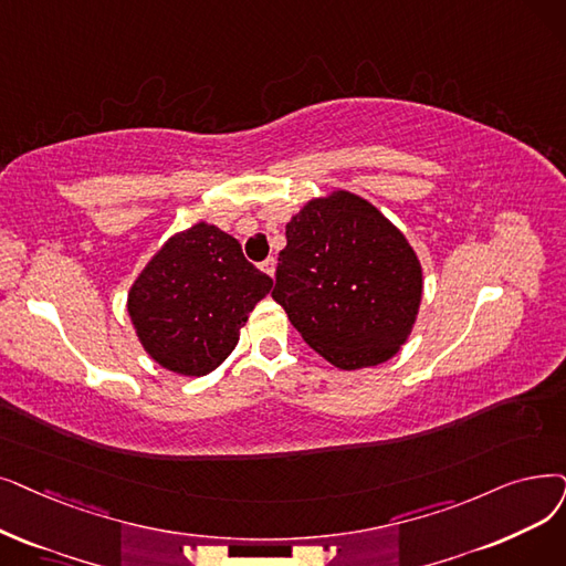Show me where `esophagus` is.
I'll list each match as a JSON object with an SVG mask.
<instances>
[{"instance_id":"esophagus-1","label":"esophagus","mask_w":566,"mask_h":566,"mask_svg":"<svg viewBox=\"0 0 566 566\" xmlns=\"http://www.w3.org/2000/svg\"><path fill=\"white\" fill-rule=\"evenodd\" d=\"M275 268H277V263H275V259L270 256V259H265L263 263H261V270L265 275H270V277H275Z\"/></svg>"}]
</instances>
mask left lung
<instances>
[{"instance_id":"1","label":"left lung","mask_w":566,"mask_h":566,"mask_svg":"<svg viewBox=\"0 0 566 566\" xmlns=\"http://www.w3.org/2000/svg\"><path fill=\"white\" fill-rule=\"evenodd\" d=\"M273 298L339 370L390 360L423 301V268L405 233L363 196L333 187L286 224Z\"/></svg>"}]
</instances>
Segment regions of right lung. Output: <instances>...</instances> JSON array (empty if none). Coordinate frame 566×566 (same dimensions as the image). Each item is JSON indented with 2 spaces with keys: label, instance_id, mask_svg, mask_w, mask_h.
Returning a JSON list of instances; mask_svg holds the SVG:
<instances>
[{
  "label": "right lung",
  "instance_id": "add662e5",
  "mask_svg": "<svg viewBox=\"0 0 566 566\" xmlns=\"http://www.w3.org/2000/svg\"><path fill=\"white\" fill-rule=\"evenodd\" d=\"M273 289L240 242L199 222L170 235L134 280L127 312L138 342L164 370L206 377L235 349L250 312Z\"/></svg>",
  "mask_w": 566,
  "mask_h": 566
}]
</instances>
